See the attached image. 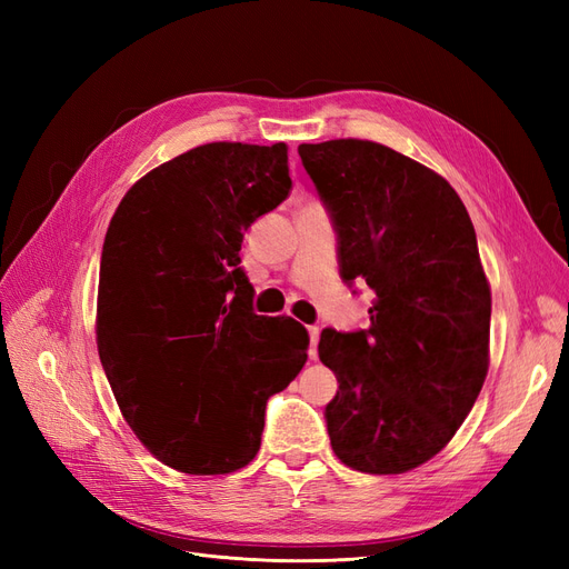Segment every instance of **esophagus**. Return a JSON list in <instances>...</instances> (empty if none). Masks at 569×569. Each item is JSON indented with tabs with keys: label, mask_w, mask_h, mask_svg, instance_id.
I'll return each instance as SVG.
<instances>
[{
	"label": "esophagus",
	"mask_w": 569,
	"mask_h": 569,
	"mask_svg": "<svg viewBox=\"0 0 569 569\" xmlns=\"http://www.w3.org/2000/svg\"><path fill=\"white\" fill-rule=\"evenodd\" d=\"M308 335H311V349H308V353H311V358L318 356V339H320V327L318 325H311L308 327Z\"/></svg>",
	"instance_id": "34e87169"
}]
</instances>
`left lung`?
<instances>
[{"label":"left lung","mask_w":569,"mask_h":569,"mask_svg":"<svg viewBox=\"0 0 569 569\" xmlns=\"http://www.w3.org/2000/svg\"><path fill=\"white\" fill-rule=\"evenodd\" d=\"M332 213L339 270L375 291L368 330H322L337 375L325 408L335 456L401 475L435 458L489 370L491 289L468 209L432 168L370 140L299 144Z\"/></svg>","instance_id":"left-lung-1"}]
</instances>
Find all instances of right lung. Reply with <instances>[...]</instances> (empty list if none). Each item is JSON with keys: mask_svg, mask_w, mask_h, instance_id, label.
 Returning a JSON list of instances; mask_svg holds the SVG:
<instances>
[{"mask_svg": "<svg viewBox=\"0 0 569 569\" xmlns=\"http://www.w3.org/2000/svg\"><path fill=\"white\" fill-rule=\"evenodd\" d=\"M287 144L211 142L137 180L109 222L97 349L144 449L184 475L249 465L266 403L301 372L308 332L256 316L244 230L289 197Z\"/></svg>", "mask_w": 569, "mask_h": 569, "instance_id": "obj_1", "label": "right lung"}]
</instances>
